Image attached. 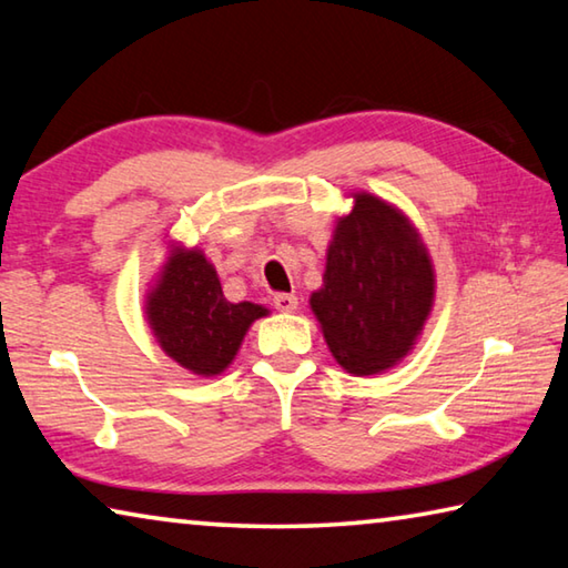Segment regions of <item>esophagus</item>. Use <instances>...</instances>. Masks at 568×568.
<instances>
[{
    "label": "esophagus",
    "mask_w": 568,
    "mask_h": 568,
    "mask_svg": "<svg viewBox=\"0 0 568 568\" xmlns=\"http://www.w3.org/2000/svg\"><path fill=\"white\" fill-rule=\"evenodd\" d=\"M273 303L281 313H295L297 311V297L293 293H277L273 297Z\"/></svg>",
    "instance_id": "esophagus-1"
}]
</instances>
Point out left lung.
<instances>
[{"label":"left lung","mask_w":568,"mask_h":568,"mask_svg":"<svg viewBox=\"0 0 568 568\" xmlns=\"http://www.w3.org/2000/svg\"><path fill=\"white\" fill-rule=\"evenodd\" d=\"M351 197V213L335 220L311 311L343 371L378 376L416 345L434 311L436 273L403 210L363 190Z\"/></svg>","instance_id":"obj_1"}]
</instances>
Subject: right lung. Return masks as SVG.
<instances>
[{"mask_svg":"<svg viewBox=\"0 0 568 568\" xmlns=\"http://www.w3.org/2000/svg\"><path fill=\"white\" fill-rule=\"evenodd\" d=\"M271 313L257 303H230L215 265L200 247L168 243V257L145 293V318L165 355L195 376H220L250 325Z\"/></svg>","mask_w":568,"mask_h":568,"instance_id":"right-lung-1","label":"right lung"}]
</instances>
